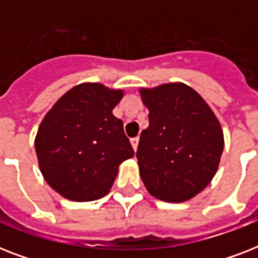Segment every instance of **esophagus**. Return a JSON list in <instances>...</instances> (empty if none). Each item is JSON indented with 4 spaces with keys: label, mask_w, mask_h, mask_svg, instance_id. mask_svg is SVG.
Instances as JSON below:
<instances>
[{
    "label": "esophagus",
    "mask_w": 258,
    "mask_h": 258,
    "mask_svg": "<svg viewBox=\"0 0 258 258\" xmlns=\"http://www.w3.org/2000/svg\"><path fill=\"white\" fill-rule=\"evenodd\" d=\"M131 146H133V149H134V151H137V149H138V143H139V138H133V139H131Z\"/></svg>",
    "instance_id": "1"
}]
</instances>
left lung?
<instances>
[{"mask_svg":"<svg viewBox=\"0 0 258 258\" xmlns=\"http://www.w3.org/2000/svg\"><path fill=\"white\" fill-rule=\"evenodd\" d=\"M149 109L137 158L147 191L165 202L191 200L216 175L224 133L213 109L183 83L139 88Z\"/></svg>","mask_w":258,"mask_h":258,"instance_id":"left-lung-1","label":"left lung"}]
</instances>
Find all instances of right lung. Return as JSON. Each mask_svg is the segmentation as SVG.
Wrapping results in <instances>:
<instances>
[{
  "instance_id": "obj_1",
  "label": "right lung",
  "mask_w": 258,
  "mask_h": 258,
  "mask_svg": "<svg viewBox=\"0 0 258 258\" xmlns=\"http://www.w3.org/2000/svg\"><path fill=\"white\" fill-rule=\"evenodd\" d=\"M123 95V89L82 83L67 91L38 125L34 149L40 171L67 200L107 196L120 163L134 157L123 121L112 113Z\"/></svg>"
}]
</instances>
